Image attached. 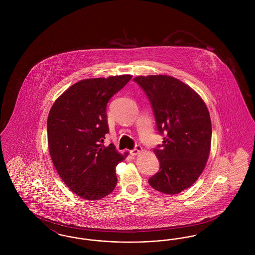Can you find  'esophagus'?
Here are the masks:
<instances>
[{"mask_svg": "<svg viewBox=\"0 0 255 255\" xmlns=\"http://www.w3.org/2000/svg\"><path fill=\"white\" fill-rule=\"evenodd\" d=\"M142 151V147L140 145H135L133 150H131V154L133 156H137Z\"/></svg>", "mask_w": 255, "mask_h": 255, "instance_id": "34e87169", "label": "esophagus"}]
</instances>
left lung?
Listing matches in <instances>:
<instances>
[{"mask_svg": "<svg viewBox=\"0 0 255 255\" xmlns=\"http://www.w3.org/2000/svg\"><path fill=\"white\" fill-rule=\"evenodd\" d=\"M148 97L158 133L165 134L155 150L160 167L149 184L164 194H179L206 167L212 127L206 103L192 88L169 75L133 78Z\"/></svg>", "mask_w": 255, "mask_h": 255, "instance_id": "obj_1", "label": "left lung"}]
</instances>
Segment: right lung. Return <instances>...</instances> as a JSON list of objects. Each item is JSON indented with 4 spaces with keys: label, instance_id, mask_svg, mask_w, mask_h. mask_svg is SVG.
<instances>
[{
    "label": "right lung",
    "instance_id": "obj_1",
    "mask_svg": "<svg viewBox=\"0 0 255 255\" xmlns=\"http://www.w3.org/2000/svg\"><path fill=\"white\" fill-rule=\"evenodd\" d=\"M132 75L83 79L53 103L47 122L49 154L65 184L85 200H99L115 189L116 167L125 159L114 144L103 145L109 133L110 98Z\"/></svg>",
    "mask_w": 255,
    "mask_h": 255
}]
</instances>
